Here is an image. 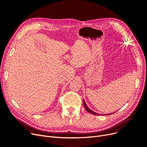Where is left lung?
<instances>
[{
    "instance_id": "8db88e82",
    "label": "left lung",
    "mask_w": 147,
    "mask_h": 147,
    "mask_svg": "<svg viewBox=\"0 0 147 147\" xmlns=\"http://www.w3.org/2000/svg\"><path fill=\"white\" fill-rule=\"evenodd\" d=\"M83 103H84V107H85V108H86V109L88 112L89 113H90V114H93V115H98V114L97 113H95V112H94V111H92L87 106V105H86V102H85V100H83ZM116 112V111H115ZM115 112H114V113H115ZM113 114V113H111V114H104L105 115H111V114Z\"/></svg>"
}]
</instances>
